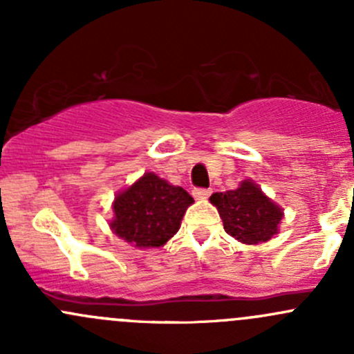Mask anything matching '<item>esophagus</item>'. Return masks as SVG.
Here are the masks:
<instances>
[{"label":"esophagus","instance_id":"1","mask_svg":"<svg viewBox=\"0 0 354 354\" xmlns=\"http://www.w3.org/2000/svg\"><path fill=\"white\" fill-rule=\"evenodd\" d=\"M210 194H212V192H210V188H195L194 190V197L197 200H205Z\"/></svg>","mask_w":354,"mask_h":354}]
</instances>
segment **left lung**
<instances>
[{"instance_id": "8db88e82", "label": "left lung", "mask_w": 354, "mask_h": 354, "mask_svg": "<svg viewBox=\"0 0 354 354\" xmlns=\"http://www.w3.org/2000/svg\"><path fill=\"white\" fill-rule=\"evenodd\" d=\"M210 202L219 210L226 233L246 245L269 241L283 219V210L252 181H243L236 190L214 194Z\"/></svg>"}]
</instances>
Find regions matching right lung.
<instances>
[{"instance_id": "add662e5", "label": "right lung", "mask_w": 354, "mask_h": 354, "mask_svg": "<svg viewBox=\"0 0 354 354\" xmlns=\"http://www.w3.org/2000/svg\"><path fill=\"white\" fill-rule=\"evenodd\" d=\"M192 195L173 187L154 173H147L114 200V233L138 248L166 243L180 230Z\"/></svg>"}]
</instances>
